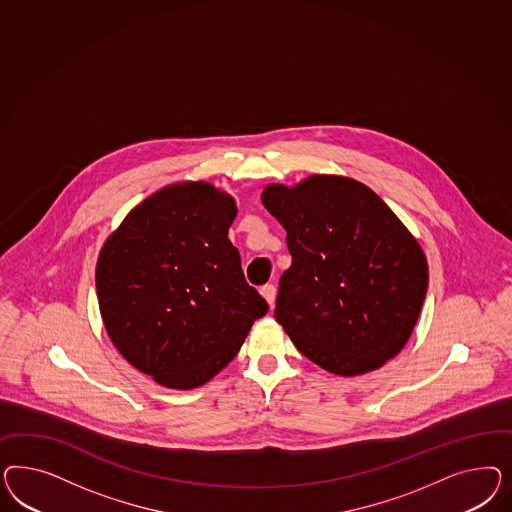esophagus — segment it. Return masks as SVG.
Listing matches in <instances>:
<instances>
[{
  "label": "esophagus",
  "mask_w": 512,
  "mask_h": 512,
  "mask_svg": "<svg viewBox=\"0 0 512 512\" xmlns=\"http://www.w3.org/2000/svg\"><path fill=\"white\" fill-rule=\"evenodd\" d=\"M261 295L266 298V302L270 304V308H274V304H276V295H278V291H276V285H272V283H266V285H263V289H261Z\"/></svg>",
  "instance_id": "1"
}]
</instances>
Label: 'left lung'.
Masks as SVG:
<instances>
[{"label": "left lung", "mask_w": 512, "mask_h": 512, "mask_svg": "<svg viewBox=\"0 0 512 512\" xmlns=\"http://www.w3.org/2000/svg\"><path fill=\"white\" fill-rule=\"evenodd\" d=\"M263 204L293 257L274 315L296 349L345 377L396 357L428 291L426 257L402 221L370 187L341 176L268 186Z\"/></svg>", "instance_id": "left-lung-1"}]
</instances>
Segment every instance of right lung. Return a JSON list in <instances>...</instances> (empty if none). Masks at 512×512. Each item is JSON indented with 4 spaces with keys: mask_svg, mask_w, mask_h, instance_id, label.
<instances>
[{
    "mask_svg": "<svg viewBox=\"0 0 512 512\" xmlns=\"http://www.w3.org/2000/svg\"><path fill=\"white\" fill-rule=\"evenodd\" d=\"M234 217L233 199L210 184L165 187L101 249L95 287L110 340L163 387L210 381L268 313L227 236Z\"/></svg>",
    "mask_w": 512,
    "mask_h": 512,
    "instance_id": "right-lung-1",
    "label": "right lung"
}]
</instances>
